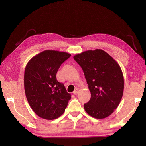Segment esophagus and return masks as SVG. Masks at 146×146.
<instances>
[{"label": "esophagus", "instance_id": "34e87169", "mask_svg": "<svg viewBox=\"0 0 146 146\" xmlns=\"http://www.w3.org/2000/svg\"><path fill=\"white\" fill-rule=\"evenodd\" d=\"M78 93H79V90H78V89H76V90H75V91H73V94L75 95H77L78 94Z\"/></svg>", "mask_w": 146, "mask_h": 146}]
</instances>
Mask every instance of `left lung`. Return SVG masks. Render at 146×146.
<instances>
[{
	"label": "left lung",
	"mask_w": 146,
	"mask_h": 146,
	"mask_svg": "<svg viewBox=\"0 0 146 146\" xmlns=\"http://www.w3.org/2000/svg\"><path fill=\"white\" fill-rule=\"evenodd\" d=\"M84 73L91 98L84 108L89 115L98 119L109 117L122 99L124 81L117 61L106 51L88 50L73 56Z\"/></svg>",
	"instance_id": "obj_1"
}]
</instances>
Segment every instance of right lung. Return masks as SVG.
<instances>
[{
	"label": "right lung",
	"mask_w": 146,
	"mask_h": 146,
	"mask_svg": "<svg viewBox=\"0 0 146 146\" xmlns=\"http://www.w3.org/2000/svg\"><path fill=\"white\" fill-rule=\"evenodd\" d=\"M71 54L46 50L34 56L24 71V83L29 106L38 117L54 120L63 114L71 94L56 80V73Z\"/></svg>",
	"instance_id": "right-lung-1"
}]
</instances>
